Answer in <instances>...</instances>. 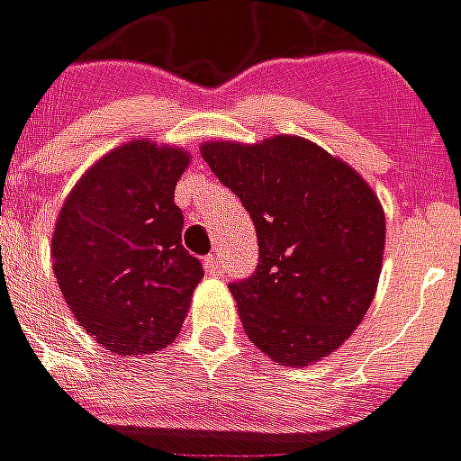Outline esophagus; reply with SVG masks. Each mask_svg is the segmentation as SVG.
Segmentation results:
<instances>
[{
    "label": "esophagus",
    "mask_w": 461,
    "mask_h": 461,
    "mask_svg": "<svg viewBox=\"0 0 461 461\" xmlns=\"http://www.w3.org/2000/svg\"><path fill=\"white\" fill-rule=\"evenodd\" d=\"M204 271H207L210 276H224V264H221L220 254L204 257Z\"/></svg>",
    "instance_id": "1"
}]
</instances>
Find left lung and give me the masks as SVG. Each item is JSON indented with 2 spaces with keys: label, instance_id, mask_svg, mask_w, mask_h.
Returning <instances> with one entry per match:
<instances>
[{
  "label": "left lung",
  "instance_id": "obj_1",
  "mask_svg": "<svg viewBox=\"0 0 461 461\" xmlns=\"http://www.w3.org/2000/svg\"><path fill=\"white\" fill-rule=\"evenodd\" d=\"M202 158L249 212L259 264L230 284L244 330L281 366H311L366 316L385 249L375 192L346 162L303 138L204 142Z\"/></svg>",
  "mask_w": 461,
  "mask_h": 461
}]
</instances>
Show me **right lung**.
Masks as SVG:
<instances>
[{
	"label": "right lung",
	"mask_w": 461,
	"mask_h": 461,
	"mask_svg": "<svg viewBox=\"0 0 461 461\" xmlns=\"http://www.w3.org/2000/svg\"><path fill=\"white\" fill-rule=\"evenodd\" d=\"M187 152L132 140L78 180L56 221L51 257L76 321L118 356H142L177 339L204 276L182 247L175 185Z\"/></svg>",
	"instance_id": "right-lung-1"
}]
</instances>
